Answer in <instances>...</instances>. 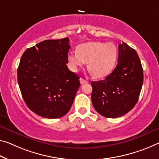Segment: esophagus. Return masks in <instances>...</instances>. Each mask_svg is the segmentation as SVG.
Wrapping results in <instances>:
<instances>
[{
  "instance_id": "obj_1",
  "label": "esophagus",
  "mask_w": 159,
  "mask_h": 159,
  "mask_svg": "<svg viewBox=\"0 0 159 159\" xmlns=\"http://www.w3.org/2000/svg\"><path fill=\"white\" fill-rule=\"evenodd\" d=\"M80 83H81V84H85V83H87L88 82V81H87L86 80L82 79V78H80Z\"/></svg>"
}]
</instances>
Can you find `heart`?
Segmentation results:
<instances>
[{
  "mask_svg": "<svg viewBox=\"0 0 159 159\" xmlns=\"http://www.w3.org/2000/svg\"><path fill=\"white\" fill-rule=\"evenodd\" d=\"M116 56L117 50L114 43L88 42L78 46L77 52H70L67 60L73 70L87 62L88 70L96 77L102 78L113 70Z\"/></svg>",
  "mask_w": 159,
  "mask_h": 159,
  "instance_id": "1",
  "label": "heart"
}]
</instances>
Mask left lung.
<instances>
[{
  "label": "left lung",
  "mask_w": 159,
  "mask_h": 159,
  "mask_svg": "<svg viewBox=\"0 0 159 159\" xmlns=\"http://www.w3.org/2000/svg\"><path fill=\"white\" fill-rule=\"evenodd\" d=\"M143 82V68L137 53L123 43L119 45L118 63L104 80L92 82V102L99 114L116 118L137 103Z\"/></svg>",
  "instance_id": "obj_1"
}]
</instances>
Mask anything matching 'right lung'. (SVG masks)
Returning <instances> with one entry per match:
<instances>
[{"label":"right lung","mask_w":159,"mask_h":159,"mask_svg":"<svg viewBox=\"0 0 159 159\" xmlns=\"http://www.w3.org/2000/svg\"><path fill=\"white\" fill-rule=\"evenodd\" d=\"M69 38L47 40L28 48L18 68L22 97L32 111L57 119L70 111L80 77L68 69Z\"/></svg>","instance_id":"right-lung-1"}]
</instances>
